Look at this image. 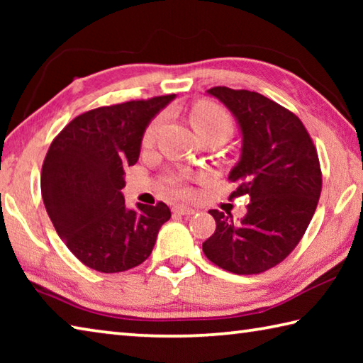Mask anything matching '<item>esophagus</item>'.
<instances>
[{
  "label": "esophagus",
  "mask_w": 363,
  "mask_h": 363,
  "mask_svg": "<svg viewBox=\"0 0 363 363\" xmlns=\"http://www.w3.org/2000/svg\"><path fill=\"white\" fill-rule=\"evenodd\" d=\"M173 213H176V214H181V216H192V214H195L196 213V210L195 208H192V206H189V205H174L173 206Z\"/></svg>",
  "instance_id": "esophagus-1"
}]
</instances>
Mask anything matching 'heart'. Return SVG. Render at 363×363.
<instances>
[{
  "mask_svg": "<svg viewBox=\"0 0 363 363\" xmlns=\"http://www.w3.org/2000/svg\"><path fill=\"white\" fill-rule=\"evenodd\" d=\"M190 120H192L196 133L200 134L201 139L210 136H230L233 131V121L225 108H223L214 102H200L192 108L190 113ZM164 116L160 115L153 120L144 133L143 144L145 147H150L155 144L160 131H162ZM186 192V190H184Z\"/></svg>",
  "mask_w": 363,
  "mask_h": 363,
  "instance_id": "1",
  "label": "heart"
}]
</instances>
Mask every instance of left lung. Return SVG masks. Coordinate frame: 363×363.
I'll return each mask as SVG.
<instances>
[{"instance_id":"8db88e82","label":"left lung","mask_w":363,"mask_h":363,"mask_svg":"<svg viewBox=\"0 0 363 363\" xmlns=\"http://www.w3.org/2000/svg\"><path fill=\"white\" fill-rule=\"evenodd\" d=\"M242 130V157L229 174L237 189L229 199L248 196V213L233 223L230 213L210 210L216 230L203 242L213 264L237 275L261 274L296 248L322 192L317 149L296 115L247 89L214 86Z\"/></svg>"}]
</instances>
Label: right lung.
I'll use <instances>...</instances> for the list:
<instances>
[{
    "label": "right lung",
    "mask_w": 363,
    "mask_h": 363,
    "mask_svg": "<svg viewBox=\"0 0 363 363\" xmlns=\"http://www.w3.org/2000/svg\"><path fill=\"white\" fill-rule=\"evenodd\" d=\"M176 94L88 110L49 145L41 196L54 229L84 266L125 272L150 256L169 208L138 203L128 210L120 190L125 168L136 164L147 125Z\"/></svg>",
    "instance_id": "obj_1"
}]
</instances>
